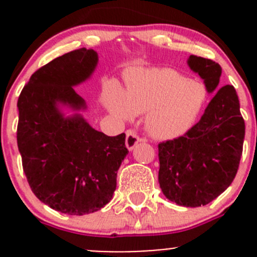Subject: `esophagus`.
Segmentation results:
<instances>
[{
    "label": "esophagus",
    "instance_id": "34e87169",
    "mask_svg": "<svg viewBox=\"0 0 257 257\" xmlns=\"http://www.w3.org/2000/svg\"><path fill=\"white\" fill-rule=\"evenodd\" d=\"M141 142V138H139L138 134L133 131H126V137H125V145L129 150L134 149L137 144Z\"/></svg>",
    "mask_w": 257,
    "mask_h": 257
}]
</instances>
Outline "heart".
Returning <instances> with one entry per match:
<instances>
[{
	"label": "heart",
	"instance_id": "b5f03b06",
	"mask_svg": "<svg viewBox=\"0 0 257 257\" xmlns=\"http://www.w3.org/2000/svg\"><path fill=\"white\" fill-rule=\"evenodd\" d=\"M203 84L172 68H153L128 79L123 97L110 92L107 104L121 118L147 113V129L154 138L170 141L185 134L203 109Z\"/></svg>",
	"mask_w": 257,
	"mask_h": 257
}]
</instances>
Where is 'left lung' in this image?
Segmentation results:
<instances>
[{"label":"left lung","mask_w":257,"mask_h":257,"mask_svg":"<svg viewBox=\"0 0 257 257\" xmlns=\"http://www.w3.org/2000/svg\"><path fill=\"white\" fill-rule=\"evenodd\" d=\"M189 67L215 92L200 120L184 136L158 145L163 194L181 206H203L224 193L239 169L245 121L232 85L219 88L221 67L211 59L189 57Z\"/></svg>","instance_id":"8db88e82"}]
</instances>
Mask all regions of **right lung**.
Returning a JSON list of instances; mask_svg holds the SVG:
<instances>
[{
  "label": "right lung",
  "mask_w": 257,
  "mask_h": 257,
  "mask_svg": "<svg viewBox=\"0 0 257 257\" xmlns=\"http://www.w3.org/2000/svg\"><path fill=\"white\" fill-rule=\"evenodd\" d=\"M97 52L79 48L41 67L18 97L17 145L31 190L57 211L84 215L113 198L116 172L128 154L125 134L108 137L79 114L64 118L58 104L85 108L73 89L89 78Z\"/></svg>",
  "instance_id": "1"
}]
</instances>
